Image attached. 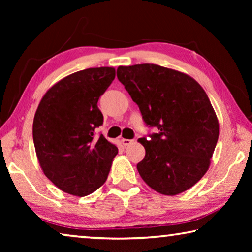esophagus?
Listing matches in <instances>:
<instances>
[{
	"instance_id": "1",
	"label": "esophagus",
	"mask_w": 252,
	"mask_h": 252,
	"mask_svg": "<svg viewBox=\"0 0 252 252\" xmlns=\"http://www.w3.org/2000/svg\"><path fill=\"white\" fill-rule=\"evenodd\" d=\"M133 141L134 140H130V139H122L121 140V142H122V144L125 147H127V146H130L131 143H133Z\"/></svg>"
}]
</instances>
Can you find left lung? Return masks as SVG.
I'll use <instances>...</instances> for the list:
<instances>
[{
  "mask_svg": "<svg viewBox=\"0 0 252 252\" xmlns=\"http://www.w3.org/2000/svg\"><path fill=\"white\" fill-rule=\"evenodd\" d=\"M117 76L159 133L138 141L146 149L136 168L157 192L177 195L208 171L219 121L206 91L190 75L157 64L119 66Z\"/></svg>",
  "mask_w": 252,
  "mask_h": 252,
  "instance_id": "1",
  "label": "left lung"
}]
</instances>
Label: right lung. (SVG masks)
Wrapping results in <instances>:
<instances>
[{
	"instance_id": "right-lung-1",
	"label": "right lung",
	"mask_w": 252,
	"mask_h": 252,
	"mask_svg": "<svg viewBox=\"0 0 252 252\" xmlns=\"http://www.w3.org/2000/svg\"><path fill=\"white\" fill-rule=\"evenodd\" d=\"M116 78V69L90 67L53 84L42 97L33 120V141L40 167L60 190L85 197L108 179L118 148L103 135L99 97Z\"/></svg>"
}]
</instances>
